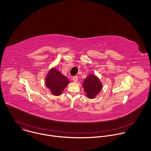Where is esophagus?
<instances>
[{"label": "esophagus", "instance_id": "1", "mask_svg": "<svg viewBox=\"0 0 151 151\" xmlns=\"http://www.w3.org/2000/svg\"><path fill=\"white\" fill-rule=\"evenodd\" d=\"M73 80L74 81V82H75V83H76V82H77V81H78V76H74V77H73Z\"/></svg>", "mask_w": 151, "mask_h": 151}]
</instances>
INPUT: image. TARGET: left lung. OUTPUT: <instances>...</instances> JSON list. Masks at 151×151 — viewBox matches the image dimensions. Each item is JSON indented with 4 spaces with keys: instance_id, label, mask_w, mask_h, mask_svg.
Listing matches in <instances>:
<instances>
[{
    "instance_id": "obj_1",
    "label": "left lung",
    "mask_w": 151,
    "mask_h": 151,
    "mask_svg": "<svg viewBox=\"0 0 151 151\" xmlns=\"http://www.w3.org/2000/svg\"><path fill=\"white\" fill-rule=\"evenodd\" d=\"M84 91L89 99H93L101 92L102 84L99 78L93 74H89L86 77L83 83Z\"/></svg>"
}]
</instances>
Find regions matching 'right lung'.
<instances>
[{
	"instance_id": "1",
	"label": "right lung",
	"mask_w": 151,
	"mask_h": 151,
	"mask_svg": "<svg viewBox=\"0 0 151 151\" xmlns=\"http://www.w3.org/2000/svg\"><path fill=\"white\" fill-rule=\"evenodd\" d=\"M70 83L69 80L55 68H51L45 77L46 86L55 96L60 95Z\"/></svg>"
}]
</instances>
